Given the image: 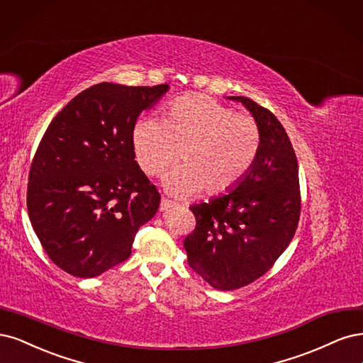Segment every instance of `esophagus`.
I'll return each instance as SVG.
<instances>
[{
	"label": "esophagus",
	"mask_w": 363,
	"mask_h": 363,
	"mask_svg": "<svg viewBox=\"0 0 363 363\" xmlns=\"http://www.w3.org/2000/svg\"><path fill=\"white\" fill-rule=\"evenodd\" d=\"M174 205H177V203L169 201V199H166V197H162V201H161V211H169V209L173 208Z\"/></svg>",
	"instance_id": "34e87169"
}]
</instances>
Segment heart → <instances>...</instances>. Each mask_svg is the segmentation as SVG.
<instances>
[{"mask_svg": "<svg viewBox=\"0 0 363 363\" xmlns=\"http://www.w3.org/2000/svg\"><path fill=\"white\" fill-rule=\"evenodd\" d=\"M135 160L150 177L178 161L182 167L166 179L167 190L191 196L201 190L217 196L247 177L262 145L261 128L250 116L237 114L208 96L174 99L164 118L138 119L131 134Z\"/></svg>", "mask_w": 363, "mask_h": 363, "instance_id": "heart-1", "label": "heart"}]
</instances>
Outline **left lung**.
<instances>
[{"label": "left lung", "mask_w": 363, "mask_h": 363, "mask_svg": "<svg viewBox=\"0 0 363 363\" xmlns=\"http://www.w3.org/2000/svg\"><path fill=\"white\" fill-rule=\"evenodd\" d=\"M261 128L252 170L232 191L190 206L196 228L184 240L189 265L216 289L232 291L265 274L294 237L300 218L296 152L276 116L245 96Z\"/></svg>", "instance_id": "left-lung-1"}]
</instances>
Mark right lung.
<instances>
[{
	"mask_svg": "<svg viewBox=\"0 0 363 363\" xmlns=\"http://www.w3.org/2000/svg\"><path fill=\"white\" fill-rule=\"evenodd\" d=\"M169 84L99 83L58 113L33 158L27 208L51 261L90 279L130 258L161 196L137 164L131 134Z\"/></svg>",
	"mask_w": 363,
	"mask_h": 363,
	"instance_id": "obj_1",
	"label": "right lung"
}]
</instances>
